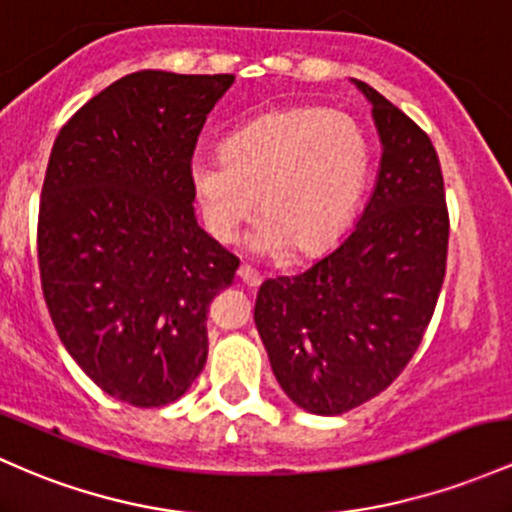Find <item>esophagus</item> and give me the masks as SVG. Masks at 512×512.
<instances>
[{"label": "esophagus", "mask_w": 512, "mask_h": 512, "mask_svg": "<svg viewBox=\"0 0 512 512\" xmlns=\"http://www.w3.org/2000/svg\"><path fill=\"white\" fill-rule=\"evenodd\" d=\"M238 277H240V282L247 284V286H260V282H262L260 272H257V269H252L250 265H240L238 267Z\"/></svg>", "instance_id": "obj_1"}]
</instances>
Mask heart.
<instances>
[{
	"label": "heart",
	"mask_w": 512,
	"mask_h": 512,
	"mask_svg": "<svg viewBox=\"0 0 512 512\" xmlns=\"http://www.w3.org/2000/svg\"><path fill=\"white\" fill-rule=\"evenodd\" d=\"M372 170L367 133L345 111L299 106L260 116L221 143V160L199 157L189 182L201 218L230 243L260 209L250 245L313 255L340 238Z\"/></svg>",
	"instance_id": "heart-1"
}]
</instances>
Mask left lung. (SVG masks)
Instances as JSON below:
<instances>
[{"label": "left lung", "instance_id": "left-lung-1", "mask_svg": "<svg viewBox=\"0 0 512 512\" xmlns=\"http://www.w3.org/2000/svg\"><path fill=\"white\" fill-rule=\"evenodd\" d=\"M381 160L350 233L294 277L257 291L255 325L296 406L340 415L403 372L428 328L447 265L449 221L428 133L362 80Z\"/></svg>", "mask_w": 512, "mask_h": 512}]
</instances>
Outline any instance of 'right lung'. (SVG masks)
Wrapping results in <instances>:
<instances>
[{"label": "right lung", "instance_id": "add662e5", "mask_svg": "<svg viewBox=\"0 0 512 512\" xmlns=\"http://www.w3.org/2000/svg\"><path fill=\"white\" fill-rule=\"evenodd\" d=\"M233 75L138 70L89 99L50 153L38 265L65 350L136 408L177 401L209 355L206 313L238 257L199 226L189 167Z\"/></svg>", "mask_w": 512, "mask_h": 512}]
</instances>
